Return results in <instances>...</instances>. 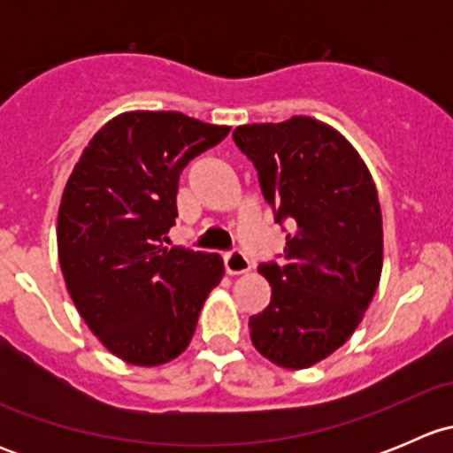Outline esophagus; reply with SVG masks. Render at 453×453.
I'll return each mask as SVG.
<instances>
[{
  "mask_svg": "<svg viewBox=\"0 0 453 453\" xmlns=\"http://www.w3.org/2000/svg\"><path fill=\"white\" fill-rule=\"evenodd\" d=\"M223 265H226V272L230 273V276L248 273L250 269H252L248 256L241 252V250H232V252H227L226 256H223Z\"/></svg>",
  "mask_w": 453,
  "mask_h": 453,
  "instance_id": "esophagus-1",
  "label": "esophagus"
}]
</instances>
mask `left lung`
Listing matches in <instances>:
<instances>
[{"mask_svg": "<svg viewBox=\"0 0 453 453\" xmlns=\"http://www.w3.org/2000/svg\"><path fill=\"white\" fill-rule=\"evenodd\" d=\"M232 138L258 171L276 223L289 227L285 260L258 267L272 300L250 318V337L269 362L309 368L353 335L377 291V188L350 142L313 118L243 125Z\"/></svg>", "mask_w": 453, "mask_h": 453, "instance_id": "8db88e82", "label": "left lung"}]
</instances>
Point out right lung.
<instances>
[{"mask_svg": "<svg viewBox=\"0 0 453 453\" xmlns=\"http://www.w3.org/2000/svg\"><path fill=\"white\" fill-rule=\"evenodd\" d=\"M227 134L180 111L122 113L67 180L57 226L63 278L87 326L122 362L159 366L184 353L221 282V256L164 241L181 171Z\"/></svg>", "mask_w": 453, "mask_h": 453, "instance_id": "add662e5", "label": "right lung"}]
</instances>
